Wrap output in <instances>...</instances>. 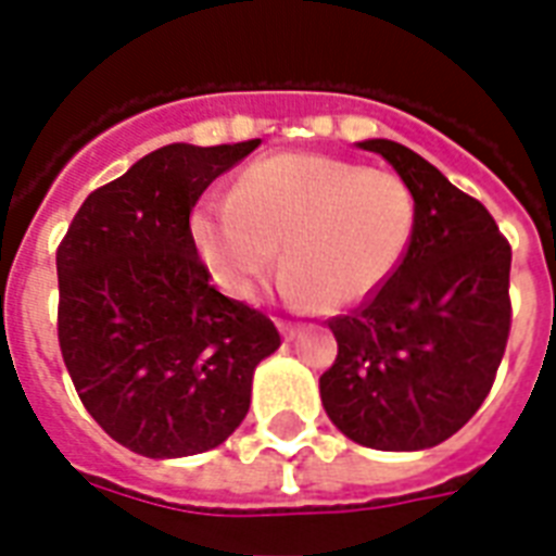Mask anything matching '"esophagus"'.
<instances>
[{
	"instance_id": "1",
	"label": "esophagus",
	"mask_w": 556,
	"mask_h": 556,
	"mask_svg": "<svg viewBox=\"0 0 556 556\" xmlns=\"http://www.w3.org/2000/svg\"><path fill=\"white\" fill-rule=\"evenodd\" d=\"M277 329L282 331V338L288 340H294L296 334H300V326H294V323H288V320H277Z\"/></svg>"
}]
</instances>
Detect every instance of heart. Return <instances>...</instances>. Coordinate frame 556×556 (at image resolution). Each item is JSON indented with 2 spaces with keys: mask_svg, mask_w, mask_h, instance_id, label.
I'll return each instance as SVG.
<instances>
[{
  "mask_svg": "<svg viewBox=\"0 0 556 556\" xmlns=\"http://www.w3.org/2000/svg\"><path fill=\"white\" fill-rule=\"evenodd\" d=\"M418 225L404 178L352 161L282 152L253 161L227 199H204L190 239L210 279L253 300L282 248V294L294 305L346 312L401 268Z\"/></svg>",
  "mask_w": 556,
  "mask_h": 556,
  "instance_id": "heart-1",
  "label": "heart"
}]
</instances>
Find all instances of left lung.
I'll return each instance as SVG.
<instances>
[{
	"instance_id": "left-lung-1",
	"label": "left lung",
	"mask_w": 556,
	"mask_h": 556,
	"mask_svg": "<svg viewBox=\"0 0 556 556\" xmlns=\"http://www.w3.org/2000/svg\"><path fill=\"white\" fill-rule=\"evenodd\" d=\"M404 178L418 225L401 268L329 329L338 357L320 378L326 415L371 450L435 447L482 406L510 331V244L482 201L404 143H357Z\"/></svg>"
}]
</instances>
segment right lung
Returning a JSON list of instances; mask_svg holds the SVG:
<instances>
[{
  "mask_svg": "<svg viewBox=\"0 0 556 556\" xmlns=\"http://www.w3.org/2000/svg\"><path fill=\"white\" fill-rule=\"evenodd\" d=\"M242 143H167L83 201L60 251V349L83 406L138 456L218 447L244 421L277 326L218 294L190 239V210Z\"/></svg>",
  "mask_w": 556,
  "mask_h": 556,
  "instance_id": "right-lung-1",
  "label": "right lung"
}]
</instances>
